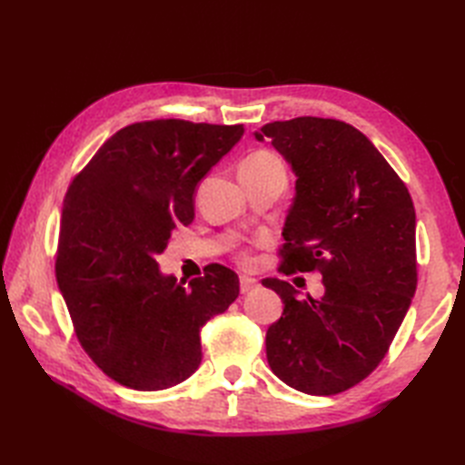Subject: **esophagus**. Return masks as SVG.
Segmentation results:
<instances>
[{
    "mask_svg": "<svg viewBox=\"0 0 465 465\" xmlns=\"http://www.w3.org/2000/svg\"><path fill=\"white\" fill-rule=\"evenodd\" d=\"M255 288H258V280L250 278V275H242L240 278V292L242 293H250Z\"/></svg>",
    "mask_w": 465,
    "mask_h": 465,
    "instance_id": "obj_1",
    "label": "esophagus"
}]
</instances>
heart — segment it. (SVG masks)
I'll return each mask as SVG.
<instances>
[{
	"mask_svg": "<svg viewBox=\"0 0 465 465\" xmlns=\"http://www.w3.org/2000/svg\"><path fill=\"white\" fill-rule=\"evenodd\" d=\"M272 160H280L278 155H275L273 152H255L248 157V162H272ZM235 260H238L242 265H250L252 263V255L248 250H240L238 253H235Z\"/></svg>",
	"mask_w": 465,
	"mask_h": 465,
	"instance_id": "obj_1",
	"label": "heart"
}]
</instances>
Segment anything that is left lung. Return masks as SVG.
Wrapping results in <instances>:
<instances>
[{"instance_id":"left-lung-1","label":"left lung","mask_w":465,"mask_h":465,"mask_svg":"<svg viewBox=\"0 0 465 465\" xmlns=\"http://www.w3.org/2000/svg\"><path fill=\"white\" fill-rule=\"evenodd\" d=\"M293 167L280 273L320 272L322 300L263 280L282 318L265 333L272 371L290 388L335 396L385 358L418 285L416 210L401 177L353 125L293 117L255 132Z\"/></svg>"}]
</instances>
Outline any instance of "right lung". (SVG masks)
<instances>
[{
  "mask_svg": "<svg viewBox=\"0 0 465 465\" xmlns=\"http://www.w3.org/2000/svg\"><path fill=\"white\" fill-rule=\"evenodd\" d=\"M243 127L147 120L114 134L67 187L55 280L77 341L107 378L140 391L182 383L202 361L200 333L240 295L220 263L190 285L155 255L193 220L202 177Z\"/></svg>",
  "mask_w": 465,
  "mask_h": 465,
  "instance_id": "obj_1",
  "label": "right lung"
}]
</instances>
